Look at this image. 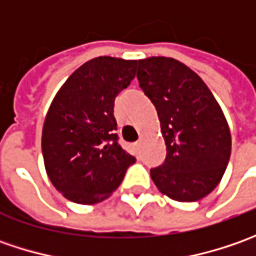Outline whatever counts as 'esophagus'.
I'll list each match as a JSON object with an SVG mask.
<instances>
[{
  "mask_svg": "<svg viewBox=\"0 0 256 256\" xmlns=\"http://www.w3.org/2000/svg\"><path fill=\"white\" fill-rule=\"evenodd\" d=\"M131 146H132L134 152H135V154H138V148H140V142H138V141H136V142H134L132 145H131Z\"/></svg>",
  "mask_w": 256,
  "mask_h": 256,
  "instance_id": "34e87169",
  "label": "esophagus"
}]
</instances>
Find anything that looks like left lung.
Wrapping results in <instances>:
<instances>
[{
	"label": "left lung",
	"instance_id": "8db88e82",
	"mask_svg": "<svg viewBox=\"0 0 256 256\" xmlns=\"http://www.w3.org/2000/svg\"><path fill=\"white\" fill-rule=\"evenodd\" d=\"M136 78L155 105L166 145L162 165L151 178L164 195L200 201L222 180L231 156V131L210 88L174 58L140 60Z\"/></svg>",
	"mask_w": 256,
	"mask_h": 256
}]
</instances>
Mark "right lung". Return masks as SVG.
<instances>
[{
  "label": "right lung",
  "instance_id": "add662e5",
  "mask_svg": "<svg viewBox=\"0 0 256 256\" xmlns=\"http://www.w3.org/2000/svg\"><path fill=\"white\" fill-rule=\"evenodd\" d=\"M136 61L98 56L75 70L60 88L42 128L46 174L66 200L92 205L120 186L132 155L118 144L114 102L131 84Z\"/></svg>",
  "mask_w": 256,
  "mask_h": 256
}]
</instances>
